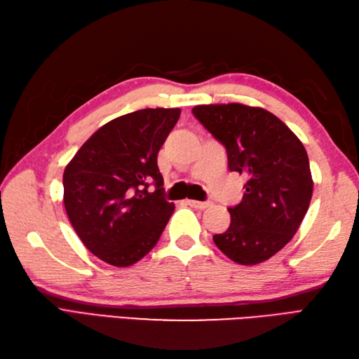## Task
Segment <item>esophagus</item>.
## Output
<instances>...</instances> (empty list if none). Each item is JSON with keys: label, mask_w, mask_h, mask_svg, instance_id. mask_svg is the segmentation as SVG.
Returning a JSON list of instances; mask_svg holds the SVG:
<instances>
[{"label": "esophagus", "mask_w": 359, "mask_h": 359, "mask_svg": "<svg viewBox=\"0 0 359 359\" xmlns=\"http://www.w3.org/2000/svg\"><path fill=\"white\" fill-rule=\"evenodd\" d=\"M187 203L189 205V207L197 208V210H205L211 205V202H199V201H187Z\"/></svg>", "instance_id": "34e87169"}]
</instances>
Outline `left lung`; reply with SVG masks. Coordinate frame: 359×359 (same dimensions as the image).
I'll list each match as a JSON object with an SVG mask.
<instances>
[{"mask_svg":"<svg viewBox=\"0 0 359 359\" xmlns=\"http://www.w3.org/2000/svg\"><path fill=\"white\" fill-rule=\"evenodd\" d=\"M226 149L230 171L245 174L241 203L228 208L231 222L212 241L231 261L256 265L292 241L313 194L307 151L284 121L241 103L193 108Z\"/></svg>","mask_w":359,"mask_h":359,"instance_id":"obj_1","label":"left lung"}]
</instances>
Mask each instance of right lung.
<instances>
[{"instance_id":"obj_1","label":"right lung","mask_w":359,"mask_h":359,"mask_svg":"<svg viewBox=\"0 0 359 359\" xmlns=\"http://www.w3.org/2000/svg\"><path fill=\"white\" fill-rule=\"evenodd\" d=\"M179 117V108L125 114L90 135L66 166L67 217L85 247L106 264L140 261L172 215L157 154Z\"/></svg>"}]
</instances>
